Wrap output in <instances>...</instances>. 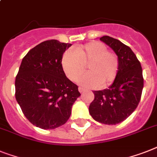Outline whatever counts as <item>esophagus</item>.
I'll list each match as a JSON object with an SVG mask.
<instances>
[{"mask_svg":"<svg viewBox=\"0 0 157 157\" xmlns=\"http://www.w3.org/2000/svg\"><path fill=\"white\" fill-rule=\"evenodd\" d=\"M78 90H79V92H80V93H83V92H85V89H83L82 87H79L78 88Z\"/></svg>","mask_w":157,"mask_h":157,"instance_id":"1","label":"esophagus"}]
</instances>
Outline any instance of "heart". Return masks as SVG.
<instances>
[{"label": "heart", "mask_w": 157, "mask_h": 157, "mask_svg": "<svg viewBox=\"0 0 157 157\" xmlns=\"http://www.w3.org/2000/svg\"><path fill=\"white\" fill-rule=\"evenodd\" d=\"M61 64L66 76L73 81L88 65L90 72L79 79V83L85 87H107L114 81L119 68L117 55L107 51L106 46L100 42L89 43L74 52L67 50L63 54Z\"/></svg>", "instance_id": "heart-1"}]
</instances>
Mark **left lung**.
<instances>
[{
	"label": "left lung",
	"instance_id": "left-lung-1",
	"mask_svg": "<svg viewBox=\"0 0 157 157\" xmlns=\"http://www.w3.org/2000/svg\"><path fill=\"white\" fill-rule=\"evenodd\" d=\"M100 40L114 50L119 68L117 77L108 89L93 91L94 99L89 110L97 122L115 125L127 119L138 106L144 88L142 67L128 46L109 36L101 37Z\"/></svg>",
	"mask_w": 157,
	"mask_h": 157
}]
</instances>
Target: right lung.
<instances>
[{"label":"right lung","instance_id":"obj_1","mask_svg":"<svg viewBox=\"0 0 157 157\" xmlns=\"http://www.w3.org/2000/svg\"><path fill=\"white\" fill-rule=\"evenodd\" d=\"M72 46L52 39L39 43L22 59L15 79V98L30 123L55 129L68 120L81 96L78 86L63 72L61 59Z\"/></svg>","mask_w":157,"mask_h":157}]
</instances>
